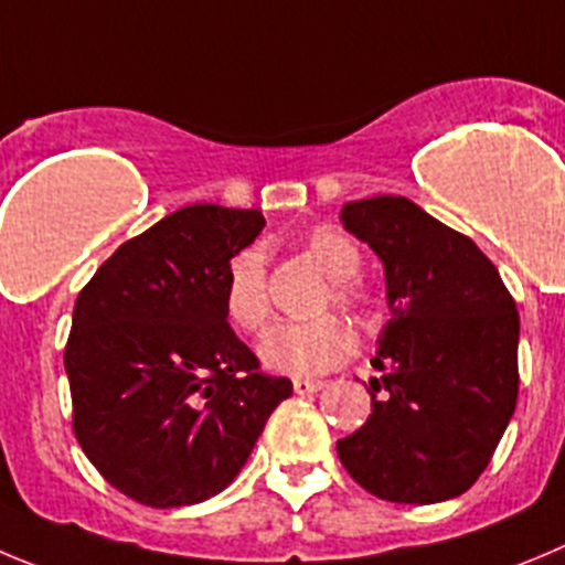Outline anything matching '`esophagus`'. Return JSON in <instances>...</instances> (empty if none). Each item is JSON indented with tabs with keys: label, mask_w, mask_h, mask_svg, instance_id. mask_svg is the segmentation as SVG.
<instances>
[{
	"label": "esophagus",
	"mask_w": 565,
	"mask_h": 565,
	"mask_svg": "<svg viewBox=\"0 0 565 565\" xmlns=\"http://www.w3.org/2000/svg\"><path fill=\"white\" fill-rule=\"evenodd\" d=\"M320 387H323V384L315 382V379H292V390L298 395H315Z\"/></svg>",
	"instance_id": "esophagus-1"
}]
</instances>
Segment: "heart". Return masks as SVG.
Listing matches in <instances>:
<instances>
[{
	"instance_id": "obj_1",
	"label": "heart",
	"mask_w": 565,
	"mask_h": 565,
	"mask_svg": "<svg viewBox=\"0 0 565 565\" xmlns=\"http://www.w3.org/2000/svg\"><path fill=\"white\" fill-rule=\"evenodd\" d=\"M303 250L315 265L331 278L329 292L320 307L360 309L362 292L354 284L360 273V247L334 228H318L303 239ZM223 309L231 326L245 334H258L270 320V289H267V265L262 247H242L225 267ZM354 331L334 315H320L300 323H278L258 342V360L265 367L287 376H320L340 367L354 354Z\"/></svg>"
}]
</instances>
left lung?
I'll list each match as a JSON object with an SVG mask.
<instances>
[{"label": "left lung", "mask_w": 565, "mask_h": 565, "mask_svg": "<svg viewBox=\"0 0 565 565\" xmlns=\"http://www.w3.org/2000/svg\"><path fill=\"white\" fill-rule=\"evenodd\" d=\"M382 258L390 320L371 360V418L337 440L367 493L435 504L466 493L519 398V312L488 256L398 194L342 205Z\"/></svg>", "instance_id": "1"}]
</instances>
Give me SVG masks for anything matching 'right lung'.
Masks as SVG:
<instances>
[{
    "instance_id": "obj_1",
    "label": "right lung",
    "mask_w": 565,
    "mask_h": 565,
    "mask_svg": "<svg viewBox=\"0 0 565 565\" xmlns=\"http://www.w3.org/2000/svg\"><path fill=\"white\" fill-rule=\"evenodd\" d=\"M262 228L258 209L186 205L116 247L77 295L63 354L75 437L134 502L217 497L292 395L223 309L225 267Z\"/></svg>"
}]
</instances>
